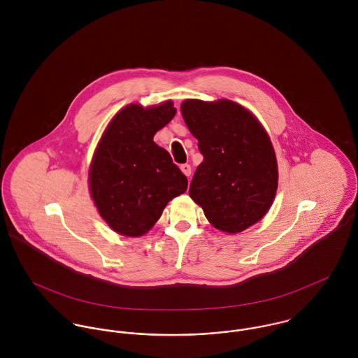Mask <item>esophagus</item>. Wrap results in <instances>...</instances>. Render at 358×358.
<instances>
[{
	"mask_svg": "<svg viewBox=\"0 0 358 358\" xmlns=\"http://www.w3.org/2000/svg\"><path fill=\"white\" fill-rule=\"evenodd\" d=\"M180 169H182V172H183L186 176H190V175H192V166H190L189 164H182V165H180Z\"/></svg>",
	"mask_w": 358,
	"mask_h": 358,
	"instance_id": "esophagus-1",
	"label": "esophagus"
}]
</instances>
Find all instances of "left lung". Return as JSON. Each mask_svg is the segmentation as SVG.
<instances>
[{
	"mask_svg": "<svg viewBox=\"0 0 358 358\" xmlns=\"http://www.w3.org/2000/svg\"><path fill=\"white\" fill-rule=\"evenodd\" d=\"M182 115L204 159L189 194L213 227L240 233L260 220L277 192V161L255 117L231 101L182 103Z\"/></svg>",
	"mask_w": 358,
	"mask_h": 358,
	"instance_id": "1",
	"label": "left lung"
}]
</instances>
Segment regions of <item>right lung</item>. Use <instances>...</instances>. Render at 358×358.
I'll use <instances>...</instances> for the list:
<instances>
[{
    "mask_svg": "<svg viewBox=\"0 0 358 358\" xmlns=\"http://www.w3.org/2000/svg\"><path fill=\"white\" fill-rule=\"evenodd\" d=\"M176 114L172 102L124 107L103 134L90 171L91 196L117 233L139 237L165 205L187 189V178L153 138Z\"/></svg>",
    "mask_w": 358,
    "mask_h": 358,
    "instance_id": "1",
    "label": "right lung"
}]
</instances>
